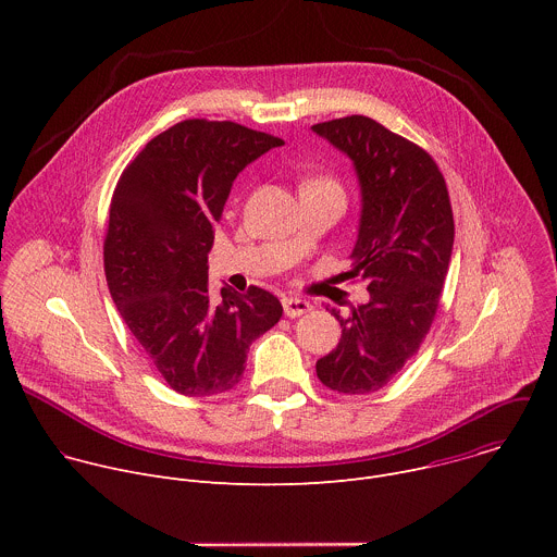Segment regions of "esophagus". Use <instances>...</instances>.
I'll use <instances>...</instances> for the list:
<instances>
[{"label":"esophagus","instance_id":"34e87169","mask_svg":"<svg viewBox=\"0 0 557 557\" xmlns=\"http://www.w3.org/2000/svg\"><path fill=\"white\" fill-rule=\"evenodd\" d=\"M282 306H284V314L290 317V320H295V317L310 310V304L306 299H299V297H284Z\"/></svg>","mask_w":557,"mask_h":557}]
</instances>
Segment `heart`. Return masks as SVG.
Returning a JSON list of instances; mask_svg holds the SVG:
<instances>
[{"mask_svg":"<svg viewBox=\"0 0 557 557\" xmlns=\"http://www.w3.org/2000/svg\"><path fill=\"white\" fill-rule=\"evenodd\" d=\"M301 189H339L342 191L339 183L331 176H310L301 183Z\"/></svg>","mask_w":557,"mask_h":557,"instance_id":"1","label":"heart"}]
</instances>
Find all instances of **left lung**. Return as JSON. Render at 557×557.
Returning <instances> with one entry per match:
<instances>
[{
	"mask_svg": "<svg viewBox=\"0 0 557 557\" xmlns=\"http://www.w3.org/2000/svg\"><path fill=\"white\" fill-rule=\"evenodd\" d=\"M355 163L361 185V224L346 277L368 284L370 301L348 317L317 376L339 394H370L387 385L430 333L454 247V213L445 178L417 143L368 116L317 123Z\"/></svg>",
	"mask_w": 557,
	"mask_h": 557,
	"instance_id": "left-lung-1",
	"label": "left lung"
}]
</instances>
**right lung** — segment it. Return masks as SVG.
<instances>
[{
    "label": "right lung",
    "instance_id": "right-lung-1",
    "mask_svg": "<svg viewBox=\"0 0 557 557\" xmlns=\"http://www.w3.org/2000/svg\"><path fill=\"white\" fill-rule=\"evenodd\" d=\"M284 140L233 121L187 119L123 170L103 243L106 277L127 329L172 389L213 396L243 379L249 346L282 317L258 286L209 288L207 253L235 176Z\"/></svg>",
    "mask_w": 557,
    "mask_h": 557
}]
</instances>
